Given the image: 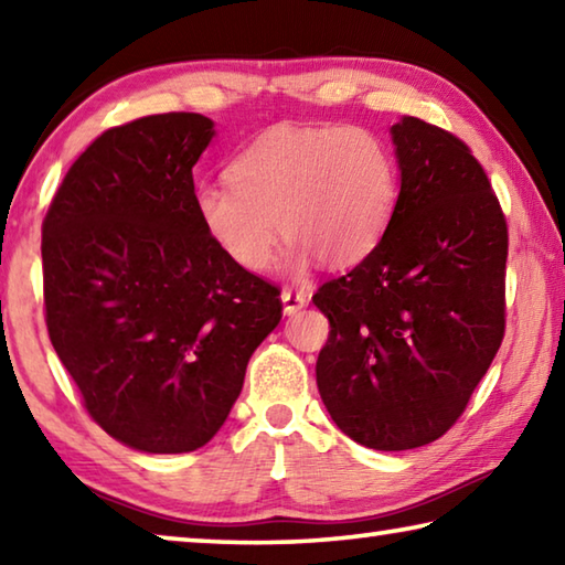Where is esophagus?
<instances>
[{
    "label": "esophagus",
    "instance_id": "esophagus-1",
    "mask_svg": "<svg viewBox=\"0 0 565 565\" xmlns=\"http://www.w3.org/2000/svg\"><path fill=\"white\" fill-rule=\"evenodd\" d=\"M281 303H284V313L286 317H294L296 311H301L309 299H306V294L301 291H291V289H284L281 291Z\"/></svg>",
    "mask_w": 565,
    "mask_h": 565
}]
</instances>
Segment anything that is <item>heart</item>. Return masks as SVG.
<instances>
[{
	"label": "heart",
	"mask_w": 565,
	"mask_h": 565,
	"mask_svg": "<svg viewBox=\"0 0 565 565\" xmlns=\"http://www.w3.org/2000/svg\"><path fill=\"white\" fill-rule=\"evenodd\" d=\"M228 184L196 191V214L228 259L271 264L279 226L284 262L301 274L319 259L351 266L374 252L398 199L396 161L366 127H274L238 151Z\"/></svg>",
	"instance_id": "heart-1"
}]
</instances>
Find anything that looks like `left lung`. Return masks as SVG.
Returning <instances> with one entry per match:
<instances>
[{"label":"left lung","mask_w":565,"mask_h":565,"mask_svg":"<svg viewBox=\"0 0 565 565\" xmlns=\"http://www.w3.org/2000/svg\"><path fill=\"white\" fill-rule=\"evenodd\" d=\"M391 141L401 189L386 234L313 294L331 323L317 384L353 441L408 451L456 424L501 347L509 228L461 139L401 117Z\"/></svg>","instance_id":"left-lung-1"}]
</instances>
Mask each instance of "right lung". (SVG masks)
Segmentation results:
<instances>
[{
	"label": "right lung",
	"instance_id": "right-lung-1",
	"mask_svg": "<svg viewBox=\"0 0 565 565\" xmlns=\"http://www.w3.org/2000/svg\"><path fill=\"white\" fill-rule=\"evenodd\" d=\"M214 134L189 111L104 131L44 216L52 347L89 416L134 451L212 441L281 321L279 289L228 259L196 214L191 169Z\"/></svg>",
	"mask_w": 565,
	"mask_h": 565
}]
</instances>
